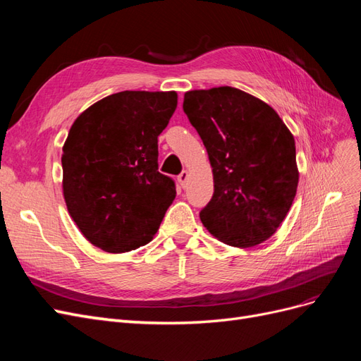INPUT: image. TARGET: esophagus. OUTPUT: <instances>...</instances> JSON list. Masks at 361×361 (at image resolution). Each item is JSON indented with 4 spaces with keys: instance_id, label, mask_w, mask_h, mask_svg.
<instances>
[{
    "instance_id": "obj_1",
    "label": "esophagus",
    "mask_w": 361,
    "mask_h": 361,
    "mask_svg": "<svg viewBox=\"0 0 361 361\" xmlns=\"http://www.w3.org/2000/svg\"><path fill=\"white\" fill-rule=\"evenodd\" d=\"M188 171L187 170H183L179 176H178V180H179V183H180V187H185V185H187V180H188Z\"/></svg>"
}]
</instances>
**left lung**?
I'll return each mask as SVG.
<instances>
[{
	"label": "left lung",
	"instance_id": "8db88e82",
	"mask_svg": "<svg viewBox=\"0 0 361 361\" xmlns=\"http://www.w3.org/2000/svg\"><path fill=\"white\" fill-rule=\"evenodd\" d=\"M183 113L209 155L214 195L200 211L221 243L267 241L288 215L298 185L295 140L272 108L235 87L191 90Z\"/></svg>",
	"mask_w": 361,
	"mask_h": 361
}]
</instances>
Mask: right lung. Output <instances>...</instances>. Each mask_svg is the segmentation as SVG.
Masks as SVG:
<instances>
[{"label":"right lung","mask_w":361,"mask_h":361,"mask_svg":"<svg viewBox=\"0 0 361 361\" xmlns=\"http://www.w3.org/2000/svg\"><path fill=\"white\" fill-rule=\"evenodd\" d=\"M176 92H120L75 120L63 146V194L81 233L108 253L147 244L176 197L158 171V135Z\"/></svg>","instance_id":"right-lung-1"}]
</instances>
